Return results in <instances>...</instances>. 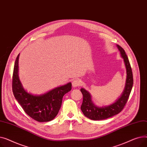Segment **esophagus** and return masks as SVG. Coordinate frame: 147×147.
Returning a JSON list of instances; mask_svg holds the SVG:
<instances>
[{"mask_svg":"<svg viewBox=\"0 0 147 147\" xmlns=\"http://www.w3.org/2000/svg\"><path fill=\"white\" fill-rule=\"evenodd\" d=\"M81 84V82L80 80L79 79H76L74 80L73 82H72V85L74 88H76V87H78V86H79Z\"/></svg>","mask_w":147,"mask_h":147,"instance_id":"34e87169","label":"esophagus"}]
</instances>
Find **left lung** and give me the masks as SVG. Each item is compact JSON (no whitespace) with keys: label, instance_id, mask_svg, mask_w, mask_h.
Returning <instances> with one entry per match:
<instances>
[{"label":"left lung","instance_id":"obj_1","mask_svg":"<svg viewBox=\"0 0 147 147\" xmlns=\"http://www.w3.org/2000/svg\"><path fill=\"white\" fill-rule=\"evenodd\" d=\"M117 46L120 52L121 56L124 59L126 68L127 79L124 92L121 97L115 103L109 106L101 108L95 106L93 104L89 92L84 89L82 88L80 91L83 95V102L81 106V110L84 115L91 120H104L120 113L125 108L132 90L134 84L132 68L125 50L119 45H117Z\"/></svg>","mask_w":147,"mask_h":147}]
</instances>
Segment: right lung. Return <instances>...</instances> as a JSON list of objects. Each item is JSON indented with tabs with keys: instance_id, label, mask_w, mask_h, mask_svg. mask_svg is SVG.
<instances>
[{
	"instance_id": "right-lung-1",
	"label": "right lung",
	"mask_w": 147,
	"mask_h": 147,
	"mask_svg": "<svg viewBox=\"0 0 147 147\" xmlns=\"http://www.w3.org/2000/svg\"><path fill=\"white\" fill-rule=\"evenodd\" d=\"M18 54L15 62L12 87L13 95L25 113L38 122L49 121L58 114L63 96L71 89V83L56 88L44 95H33L22 88L19 80Z\"/></svg>"
}]
</instances>
